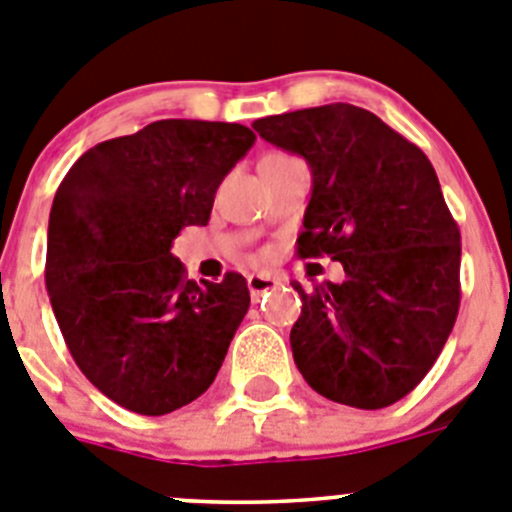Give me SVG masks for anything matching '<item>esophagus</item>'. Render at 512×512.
<instances>
[{
  "mask_svg": "<svg viewBox=\"0 0 512 512\" xmlns=\"http://www.w3.org/2000/svg\"><path fill=\"white\" fill-rule=\"evenodd\" d=\"M280 285V278H275L273 273H252L247 275V288H250L252 301H260L262 293L267 290H275Z\"/></svg>",
  "mask_w": 512,
  "mask_h": 512,
  "instance_id": "34e87169",
  "label": "esophagus"
}]
</instances>
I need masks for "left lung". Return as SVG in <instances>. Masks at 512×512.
<instances>
[{"mask_svg": "<svg viewBox=\"0 0 512 512\" xmlns=\"http://www.w3.org/2000/svg\"><path fill=\"white\" fill-rule=\"evenodd\" d=\"M308 160L313 191L296 255L331 257L344 283L303 290L290 329L313 390L352 408H385L434 367L462 301V234L418 145L354 104H324L252 124Z\"/></svg>", "mask_w": 512, "mask_h": 512, "instance_id": "left-lung-1", "label": "left lung"}]
</instances>
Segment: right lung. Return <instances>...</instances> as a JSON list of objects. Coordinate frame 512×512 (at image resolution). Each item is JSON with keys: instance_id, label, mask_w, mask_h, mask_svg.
<instances>
[{"instance_id": "1", "label": "right lung", "mask_w": 512, "mask_h": 512, "mask_svg": "<svg viewBox=\"0 0 512 512\" xmlns=\"http://www.w3.org/2000/svg\"><path fill=\"white\" fill-rule=\"evenodd\" d=\"M255 142L245 124L160 119L99 142L53 199L45 285L55 321L91 385L140 416L209 390L250 308L247 280H188L170 255L204 227L214 193Z\"/></svg>"}]
</instances>
